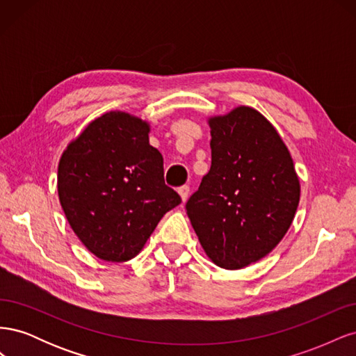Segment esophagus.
<instances>
[{
  "instance_id": "1",
  "label": "esophagus",
  "mask_w": 356,
  "mask_h": 356,
  "mask_svg": "<svg viewBox=\"0 0 356 356\" xmlns=\"http://www.w3.org/2000/svg\"><path fill=\"white\" fill-rule=\"evenodd\" d=\"M178 193H179L182 202H186L188 199V195H190V187L188 186H181L178 188Z\"/></svg>"
}]
</instances>
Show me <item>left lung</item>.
<instances>
[{"instance_id":"1","label":"left lung","mask_w":356,"mask_h":356,"mask_svg":"<svg viewBox=\"0 0 356 356\" xmlns=\"http://www.w3.org/2000/svg\"><path fill=\"white\" fill-rule=\"evenodd\" d=\"M211 169L186 209L211 260L238 270L282 241L300 200L293 159L276 129L250 106L213 117Z\"/></svg>"}]
</instances>
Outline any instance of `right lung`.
<instances>
[{"mask_svg":"<svg viewBox=\"0 0 356 356\" xmlns=\"http://www.w3.org/2000/svg\"><path fill=\"white\" fill-rule=\"evenodd\" d=\"M141 118L111 111L93 120L63 152L58 193L74 233L105 261L143 250L163 215L178 207L165 184L163 157Z\"/></svg>","mask_w":356,"mask_h":356,"instance_id":"right-lung-1","label":"right lung"}]
</instances>
